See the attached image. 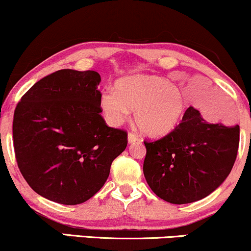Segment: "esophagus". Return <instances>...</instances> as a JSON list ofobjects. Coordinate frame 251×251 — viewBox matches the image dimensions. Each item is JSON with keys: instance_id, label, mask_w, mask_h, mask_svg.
I'll list each match as a JSON object with an SVG mask.
<instances>
[{"instance_id": "1", "label": "esophagus", "mask_w": 251, "mask_h": 251, "mask_svg": "<svg viewBox=\"0 0 251 251\" xmlns=\"http://www.w3.org/2000/svg\"><path fill=\"white\" fill-rule=\"evenodd\" d=\"M138 141V136L134 134V132H129L128 134V142L129 143H134V142Z\"/></svg>"}]
</instances>
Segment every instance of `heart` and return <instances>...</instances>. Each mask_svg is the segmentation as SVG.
<instances>
[{"label": "heart", "mask_w": 251, "mask_h": 251, "mask_svg": "<svg viewBox=\"0 0 251 251\" xmlns=\"http://www.w3.org/2000/svg\"><path fill=\"white\" fill-rule=\"evenodd\" d=\"M116 92L104 89L100 107L108 122L119 126L134 110L136 126L149 137H164L178 128L187 109L180 89L157 75H134L120 79Z\"/></svg>", "instance_id": "heart-1"}]
</instances>
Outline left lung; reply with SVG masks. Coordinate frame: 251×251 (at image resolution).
<instances>
[{"label":"left lung","mask_w":251,"mask_h":251,"mask_svg":"<svg viewBox=\"0 0 251 251\" xmlns=\"http://www.w3.org/2000/svg\"><path fill=\"white\" fill-rule=\"evenodd\" d=\"M239 142V126L208 123L190 107L175 131L157 141H144V177L160 199L176 205L194 202L228 177Z\"/></svg>","instance_id":"8db88e82"}]
</instances>
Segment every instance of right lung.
<instances>
[{
	"label": "right lung",
	"instance_id": "obj_1",
	"mask_svg": "<svg viewBox=\"0 0 251 251\" xmlns=\"http://www.w3.org/2000/svg\"><path fill=\"white\" fill-rule=\"evenodd\" d=\"M95 71L60 70L40 79L18 102L12 122L15 157L30 187L63 205L101 190L128 134L101 116Z\"/></svg>",
	"mask_w": 251,
	"mask_h": 251
}]
</instances>
